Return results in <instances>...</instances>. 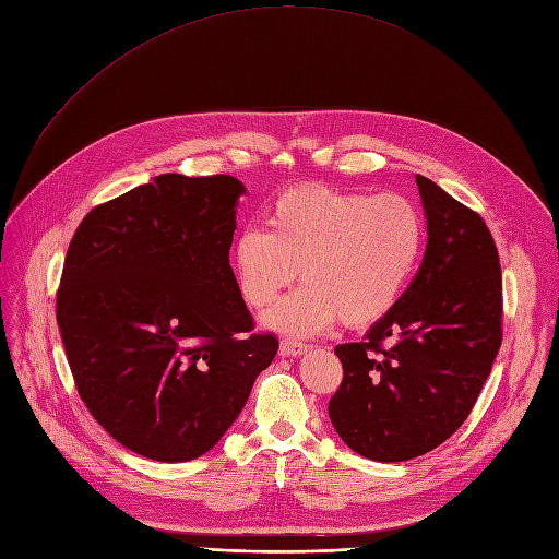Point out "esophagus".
I'll use <instances>...</instances> for the list:
<instances>
[{"instance_id":"1","label":"esophagus","mask_w":559,"mask_h":559,"mask_svg":"<svg viewBox=\"0 0 559 559\" xmlns=\"http://www.w3.org/2000/svg\"><path fill=\"white\" fill-rule=\"evenodd\" d=\"M308 349H310V345L299 343V340H289V337L281 340V352H283L285 356H301V354H306Z\"/></svg>"}]
</instances>
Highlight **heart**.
<instances>
[{"label":"heart","mask_w":559,"mask_h":559,"mask_svg":"<svg viewBox=\"0 0 559 559\" xmlns=\"http://www.w3.org/2000/svg\"><path fill=\"white\" fill-rule=\"evenodd\" d=\"M425 245L416 205L400 193L368 197L326 185L289 189L266 212V233L233 241L239 295L264 308L301 274L306 281L264 314V324L318 335L337 320L368 326L393 308Z\"/></svg>","instance_id":"1"}]
</instances>
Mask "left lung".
I'll return each mask as SVG.
<instances>
[{"label": "left lung", "instance_id": "8db88e82", "mask_svg": "<svg viewBox=\"0 0 559 559\" xmlns=\"http://www.w3.org/2000/svg\"><path fill=\"white\" fill-rule=\"evenodd\" d=\"M427 249L416 278L362 343L337 345L343 383L329 418L372 461L420 456L464 425L502 343L496 241L471 207L416 176Z\"/></svg>", "mask_w": 559, "mask_h": 559}]
</instances>
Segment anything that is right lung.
Segmentation results:
<instances>
[{
	"label": "right lung",
	"mask_w": 559,
	"mask_h": 559,
	"mask_svg": "<svg viewBox=\"0 0 559 559\" xmlns=\"http://www.w3.org/2000/svg\"><path fill=\"white\" fill-rule=\"evenodd\" d=\"M233 176L164 174L93 207L70 239L57 324L91 416L164 464L216 445L278 352L228 260Z\"/></svg>",
	"instance_id": "1"
}]
</instances>
